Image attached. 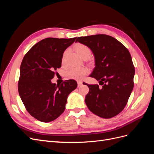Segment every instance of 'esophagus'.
I'll use <instances>...</instances> for the list:
<instances>
[{"mask_svg": "<svg viewBox=\"0 0 154 154\" xmlns=\"http://www.w3.org/2000/svg\"><path fill=\"white\" fill-rule=\"evenodd\" d=\"M77 83H78V87H80V86L82 85V82H80V81H78Z\"/></svg>", "mask_w": 154, "mask_h": 154, "instance_id": "34e87169", "label": "esophagus"}]
</instances>
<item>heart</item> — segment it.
Here are the masks:
<instances>
[{"label": "heart", "mask_w": 154, "mask_h": 154, "mask_svg": "<svg viewBox=\"0 0 154 154\" xmlns=\"http://www.w3.org/2000/svg\"><path fill=\"white\" fill-rule=\"evenodd\" d=\"M75 50L82 58L85 57H89L91 54L90 48L83 44H77L75 45ZM67 53V51H65L62 56V62H65ZM88 73H89V69L86 67H73L69 69L67 72V76L74 80H82Z\"/></svg>", "instance_id": "b5f03b06"}]
</instances>
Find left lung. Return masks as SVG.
<instances>
[{"label":"left lung","mask_w":154,"mask_h":154,"mask_svg":"<svg viewBox=\"0 0 154 154\" xmlns=\"http://www.w3.org/2000/svg\"><path fill=\"white\" fill-rule=\"evenodd\" d=\"M76 42L87 45L94 53L96 67L90 76L99 81L88 85L85 103L92 113L108 119L122 112L134 87L135 68L131 55L114 37L95 35L78 37Z\"/></svg>","instance_id":"8db88e82"}]
</instances>
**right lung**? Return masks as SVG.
I'll return each instance as SVG.
<instances>
[{
  "label": "right lung",
  "mask_w": 154,
  "mask_h": 154,
  "mask_svg": "<svg viewBox=\"0 0 154 154\" xmlns=\"http://www.w3.org/2000/svg\"><path fill=\"white\" fill-rule=\"evenodd\" d=\"M47 38L28 51L20 65L18 90L27 112L42 122H52L66 109L69 94L77 87L74 80L62 84L51 83L55 71L61 67L64 51L75 40Z\"/></svg>",
  "instance_id": "obj_1"
}]
</instances>
